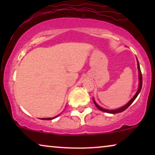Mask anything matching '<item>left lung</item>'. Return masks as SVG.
I'll return each mask as SVG.
<instances>
[{
    "mask_svg": "<svg viewBox=\"0 0 155 155\" xmlns=\"http://www.w3.org/2000/svg\"><path fill=\"white\" fill-rule=\"evenodd\" d=\"M137 70H138V78H139V84H138V89H137V92L135 93V94L133 96V97L132 99H130V101H128V103L126 104H125L124 106H123V107L118 108V109H104V108H102L100 106L98 105L97 104L96 101H95L94 99L93 98V101H94V104L96 107H97V109H99L100 111H104V112H106V113H109V114H116V113H120V112H122L126 110L127 108H128L129 106H130L131 104H132L133 101L135 99L137 98V95L139 94V93L141 91V89H142V85H143V77H142V73H141V71H140V64H139V62H138V60H137Z\"/></svg>",
    "mask_w": 155,
    "mask_h": 155,
    "instance_id": "obj_1",
    "label": "left lung"
}]
</instances>
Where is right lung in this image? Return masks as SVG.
Returning <instances> with one entry per match:
<instances>
[{
	"label": "right lung",
	"instance_id": "add662e5",
	"mask_svg": "<svg viewBox=\"0 0 155 155\" xmlns=\"http://www.w3.org/2000/svg\"><path fill=\"white\" fill-rule=\"evenodd\" d=\"M59 115H60V114H59ZM59 115L56 116H54V117H53V118H40V119H41V120H52V119H54V118L58 117Z\"/></svg>",
	"mask_w": 155,
	"mask_h": 155
}]
</instances>
